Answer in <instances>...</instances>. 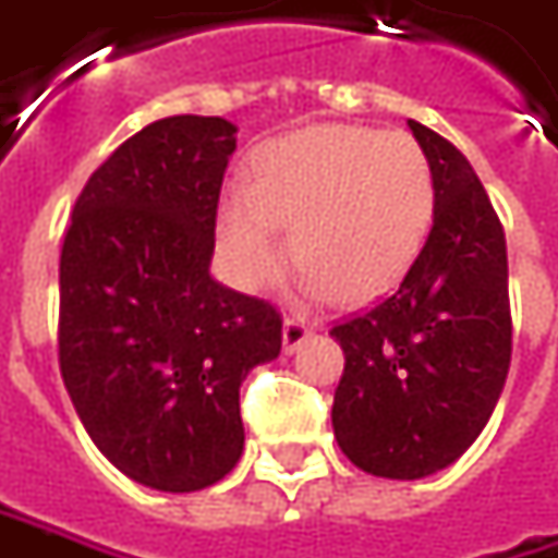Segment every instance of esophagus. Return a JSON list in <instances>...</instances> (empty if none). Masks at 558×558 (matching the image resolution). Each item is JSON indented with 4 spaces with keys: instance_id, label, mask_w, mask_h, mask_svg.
I'll return each mask as SVG.
<instances>
[{
    "instance_id": "1",
    "label": "esophagus",
    "mask_w": 558,
    "mask_h": 558,
    "mask_svg": "<svg viewBox=\"0 0 558 558\" xmlns=\"http://www.w3.org/2000/svg\"><path fill=\"white\" fill-rule=\"evenodd\" d=\"M312 337V325L303 318H283V352H296Z\"/></svg>"
}]
</instances>
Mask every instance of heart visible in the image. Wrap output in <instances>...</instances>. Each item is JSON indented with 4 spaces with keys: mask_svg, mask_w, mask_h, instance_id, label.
Wrapping results in <instances>:
<instances>
[{
    "mask_svg": "<svg viewBox=\"0 0 558 558\" xmlns=\"http://www.w3.org/2000/svg\"><path fill=\"white\" fill-rule=\"evenodd\" d=\"M434 221V171L409 134L315 124L268 143L253 181L218 208V246L233 283L258 290L278 275L283 231L305 296L362 305L393 290Z\"/></svg>",
    "mask_w": 558,
    "mask_h": 558,
    "instance_id": "1",
    "label": "heart"
}]
</instances>
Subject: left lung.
I'll return each mask as SVG.
<instances>
[{"label": "left lung", "mask_w": 558, "mask_h": 558, "mask_svg": "<svg viewBox=\"0 0 558 558\" xmlns=\"http://www.w3.org/2000/svg\"><path fill=\"white\" fill-rule=\"evenodd\" d=\"M434 171V225L400 290L337 325L333 437L352 465L415 481L452 465L494 415L512 359L506 233L469 158L409 121Z\"/></svg>", "instance_id": "left-lung-1"}]
</instances>
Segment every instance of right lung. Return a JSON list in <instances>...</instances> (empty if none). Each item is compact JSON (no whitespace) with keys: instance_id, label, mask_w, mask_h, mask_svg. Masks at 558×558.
Returning a JSON list of instances; mask_svg holds the SVG:
<instances>
[{"instance_id":"1","label":"right lung","mask_w":558,"mask_h":558,"mask_svg":"<svg viewBox=\"0 0 558 558\" xmlns=\"http://www.w3.org/2000/svg\"><path fill=\"white\" fill-rule=\"evenodd\" d=\"M236 128L174 114L86 181L61 243L59 365L118 472L193 494L240 462V384L278 359L280 312L208 275Z\"/></svg>"}]
</instances>
